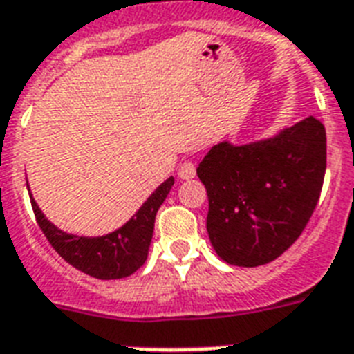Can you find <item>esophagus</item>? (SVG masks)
I'll use <instances>...</instances> for the list:
<instances>
[{"label": "esophagus", "instance_id": "34e87169", "mask_svg": "<svg viewBox=\"0 0 354 354\" xmlns=\"http://www.w3.org/2000/svg\"><path fill=\"white\" fill-rule=\"evenodd\" d=\"M195 164L192 162V160H185V162L180 164V168H179V177L183 180H192L195 177Z\"/></svg>", "mask_w": 354, "mask_h": 354}]
</instances>
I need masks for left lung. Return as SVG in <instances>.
I'll return each mask as SVG.
<instances>
[{
    "instance_id": "obj_1",
    "label": "left lung",
    "mask_w": 354,
    "mask_h": 354,
    "mask_svg": "<svg viewBox=\"0 0 354 354\" xmlns=\"http://www.w3.org/2000/svg\"><path fill=\"white\" fill-rule=\"evenodd\" d=\"M325 159V128L315 117L257 142L216 144L197 175L208 194L206 230L217 256L236 267L281 256L315 212Z\"/></svg>"
}]
</instances>
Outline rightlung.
<instances>
[{"mask_svg":"<svg viewBox=\"0 0 354 354\" xmlns=\"http://www.w3.org/2000/svg\"><path fill=\"white\" fill-rule=\"evenodd\" d=\"M171 186H174V177L164 180L126 225L100 237L73 236L56 228L41 214L32 195H29L39 228L47 237V241L65 261L93 278L120 279L137 272L146 261L153 237L155 216L166 195L171 190Z\"/></svg>","mask_w":354,"mask_h":354,"instance_id":"add662e5","label":"right lung"}]
</instances>
